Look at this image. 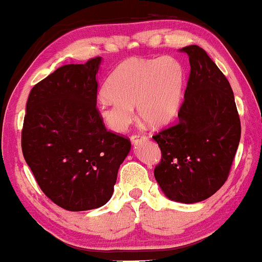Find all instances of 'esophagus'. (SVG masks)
<instances>
[{"label":"esophagus","mask_w":262,"mask_h":262,"mask_svg":"<svg viewBox=\"0 0 262 262\" xmlns=\"http://www.w3.org/2000/svg\"><path fill=\"white\" fill-rule=\"evenodd\" d=\"M130 140L133 142L134 145H138V142H141V141H145L147 140V138L145 137V135H140V134H133L130 137Z\"/></svg>","instance_id":"1"}]
</instances>
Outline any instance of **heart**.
Masks as SVG:
<instances>
[{"mask_svg": "<svg viewBox=\"0 0 262 262\" xmlns=\"http://www.w3.org/2000/svg\"><path fill=\"white\" fill-rule=\"evenodd\" d=\"M185 82L181 62L171 57L129 59L108 78L97 104L102 122L114 132H124L133 121V106L150 127L173 120L180 106Z\"/></svg>", "mask_w": 262, "mask_h": 262, "instance_id": "heart-1", "label": "heart"}]
</instances>
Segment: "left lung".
<instances>
[{"label":"left lung","instance_id":"obj_1","mask_svg":"<svg viewBox=\"0 0 262 262\" xmlns=\"http://www.w3.org/2000/svg\"><path fill=\"white\" fill-rule=\"evenodd\" d=\"M190 77L177 123L154 135L162 158L155 178L169 200L197 203L227 180L241 139V121L230 82L203 48L180 49Z\"/></svg>","mask_w":262,"mask_h":262}]
</instances>
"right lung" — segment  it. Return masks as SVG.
<instances>
[{
	"label": "right lung",
	"instance_id": "right-lung-1",
	"mask_svg": "<svg viewBox=\"0 0 262 262\" xmlns=\"http://www.w3.org/2000/svg\"><path fill=\"white\" fill-rule=\"evenodd\" d=\"M101 58L59 68L26 102L21 150L43 193L70 211L106 204L130 140L105 128L97 111Z\"/></svg>",
	"mask_w": 262,
	"mask_h": 262
}]
</instances>
